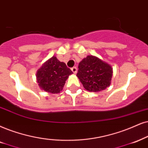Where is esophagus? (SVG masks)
<instances>
[{
    "label": "esophagus",
    "mask_w": 148,
    "mask_h": 148,
    "mask_svg": "<svg viewBox=\"0 0 148 148\" xmlns=\"http://www.w3.org/2000/svg\"><path fill=\"white\" fill-rule=\"evenodd\" d=\"M71 70L72 71L74 74H76V72H77V68H76V67H73V68H71Z\"/></svg>",
    "instance_id": "obj_1"
}]
</instances>
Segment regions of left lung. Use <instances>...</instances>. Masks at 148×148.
Here are the masks:
<instances>
[{"label":"left lung","instance_id":"1","mask_svg":"<svg viewBox=\"0 0 148 148\" xmlns=\"http://www.w3.org/2000/svg\"><path fill=\"white\" fill-rule=\"evenodd\" d=\"M112 74L113 69L108 63L89 55L79 63L76 76L86 90L97 92L110 85Z\"/></svg>","mask_w":148,"mask_h":148}]
</instances>
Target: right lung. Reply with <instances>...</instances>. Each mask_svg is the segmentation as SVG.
<instances>
[{"instance_id": "add662e5", "label": "right lung", "mask_w": 148, "mask_h": 148, "mask_svg": "<svg viewBox=\"0 0 148 148\" xmlns=\"http://www.w3.org/2000/svg\"><path fill=\"white\" fill-rule=\"evenodd\" d=\"M72 74V71L65 63L52 57L39 69L36 76L42 89L51 93H57L62 90L65 80Z\"/></svg>"}]
</instances>
